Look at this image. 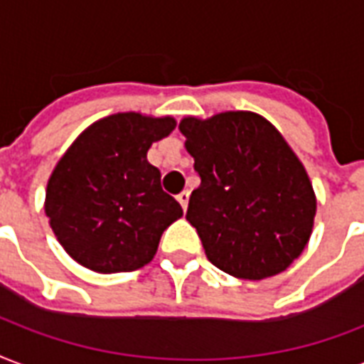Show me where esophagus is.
Segmentation results:
<instances>
[{"label":"esophagus","mask_w":364,"mask_h":364,"mask_svg":"<svg viewBox=\"0 0 364 364\" xmlns=\"http://www.w3.org/2000/svg\"><path fill=\"white\" fill-rule=\"evenodd\" d=\"M177 200H179V204L183 206V210H187V204H189V191L179 193V195H177Z\"/></svg>","instance_id":"obj_1"}]
</instances>
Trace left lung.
I'll return each instance as SVG.
<instances>
[{
    "mask_svg": "<svg viewBox=\"0 0 364 364\" xmlns=\"http://www.w3.org/2000/svg\"><path fill=\"white\" fill-rule=\"evenodd\" d=\"M179 131L200 175L187 220L210 262L243 279L289 268L311 239L316 195L282 133L255 112L189 115Z\"/></svg>",
    "mask_w": 364,
    "mask_h": 364,
    "instance_id": "obj_1",
    "label": "left lung"
}]
</instances>
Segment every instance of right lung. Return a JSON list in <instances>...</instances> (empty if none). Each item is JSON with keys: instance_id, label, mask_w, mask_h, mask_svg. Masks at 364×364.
<instances>
[{"instance_id": "1", "label": "right lung", "mask_w": 364, "mask_h": 364, "mask_svg": "<svg viewBox=\"0 0 364 364\" xmlns=\"http://www.w3.org/2000/svg\"><path fill=\"white\" fill-rule=\"evenodd\" d=\"M177 125L169 115L121 112L94 121L55 164L44 210L59 245L98 274L133 272L154 258L160 237L183 216L146 160Z\"/></svg>"}]
</instances>
